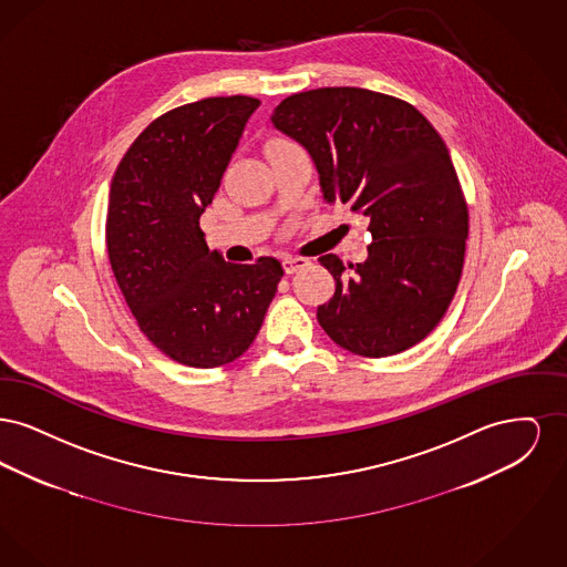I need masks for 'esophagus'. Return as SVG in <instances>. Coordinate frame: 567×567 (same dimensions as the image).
<instances>
[{
  "instance_id": "1",
  "label": "esophagus",
  "mask_w": 567,
  "mask_h": 567,
  "mask_svg": "<svg viewBox=\"0 0 567 567\" xmlns=\"http://www.w3.org/2000/svg\"><path fill=\"white\" fill-rule=\"evenodd\" d=\"M310 261L306 259V257H285L282 259V268L287 274H293V271L301 270V268H306Z\"/></svg>"
}]
</instances>
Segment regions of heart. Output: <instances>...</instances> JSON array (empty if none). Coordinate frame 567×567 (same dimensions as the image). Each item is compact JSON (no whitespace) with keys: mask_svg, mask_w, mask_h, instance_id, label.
Listing matches in <instances>:
<instances>
[{"mask_svg":"<svg viewBox=\"0 0 567 567\" xmlns=\"http://www.w3.org/2000/svg\"><path fill=\"white\" fill-rule=\"evenodd\" d=\"M274 144H278V142H274Z\"/></svg>","mask_w":567,"mask_h":567,"instance_id":"obj_1","label":"heart"}]
</instances>
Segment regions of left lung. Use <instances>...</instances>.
<instances>
[{
    "mask_svg": "<svg viewBox=\"0 0 567 567\" xmlns=\"http://www.w3.org/2000/svg\"><path fill=\"white\" fill-rule=\"evenodd\" d=\"M301 144L327 204L370 218L368 259L319 261L336 280L317 308L324 333L361 357H389L430 336L457 291L467 206L444 140L408 102L357 86L296 93L271 112Z\"/></svg>",
    "mask_w": 567,
    "mask_h": 567,
    "instance_id": "8db88e82",
    "label": "left lung"
}]
</instances>
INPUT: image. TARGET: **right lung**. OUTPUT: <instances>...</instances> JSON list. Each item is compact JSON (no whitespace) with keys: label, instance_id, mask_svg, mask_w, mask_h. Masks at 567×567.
I'll return each mask as SVG.
<instances>
[{"label":"right lung","instance_id":"obj_1","mask_svg":"<svg viewBox=\"0 0 567 567\" xmlns=\"http://www.w3.org/2000/svg\"><path fill=\"white\" fill-rule=\"evenodd\" d=\"M259 100L208 97L153 121L110 185V266L144 336L189 368L231 363L257 338L282 278L274 257L229 264L199 216Z\"/></svg>","mask_w":567,"mask_h":567}]
</instances>
